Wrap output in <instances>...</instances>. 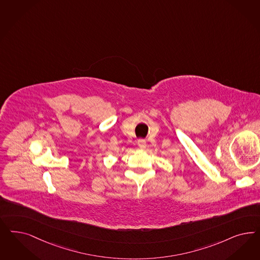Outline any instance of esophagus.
I'll return each mask as SVG.
<instances>
[{"instance_id":"1","label":"esophagus","mask_w":260,"mask_h":260,"mask_svg":"<svg viewBox=\"0 0 260 260\" xmlns=\"http://www.w3.org/2000/svg\"><path fill=\"white\" fill-rule=\"evenodd\" d=\"M138 145H139V147H140L141 149H145V148H146V146H147L146 142H145V141H143V140H140V141L138 142Z\"/></svg>"}]
</instances>
